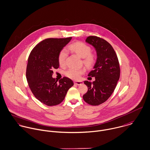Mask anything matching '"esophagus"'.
Masks as SVG:
<instances>
[{"instance_id":"1","label":"esophagus","mask_w":150,"mask_h":150,"mask_svg":"<svg viewBox=\"0 0 150 150\" xmlns=\"http://www.w3.org/2000/svg\"><path fill=\"white\" fill-rule=\"evenodd\" d=\"M74 84H76V85H81V84H83V82L81 81H74Z\"/></svg>"}]
</instances>
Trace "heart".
Masks as SVG:
<instances>
[{"mask_svg": "<svg viewBox=\"0 0 150 150\" xmlns=\"http://www.w3.org/2000/svg\"><path fill=\"white\" fill-rule=\"evenodd\" d=\"M68 49L83 57V63L87 67H91L96 61V55L91 52V47L83 42L77 41L71 44L68 46ZM67 56L66 50L63 49L60 51L58 55V62L60 66H64ZM84 72L85 70L84 69L70 68L65 72V75L70 79L77 80Z\"/></svg>", "mask_w": 150, "mask_h": 150, "instance_id": "b5f03b06", "label": "heart"}]
</instances>
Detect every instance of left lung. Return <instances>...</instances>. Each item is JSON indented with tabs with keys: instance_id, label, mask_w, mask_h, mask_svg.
<instances>
[{
	"instance_id": "obj_1",
	"label": "left lung",
	"mask_w": 150,
	"mask_h": 150,
	"mask_svg": "<svg viewBox=\"0 0 150 150\" xmlns=\"http://www.w3.org/2000/svg\"><path fill=\"white\" fill-rule=\"evenodd\" d=\"M86 41L95 48L97 59L94 69L88 75L94 77L96 80L84 81L88 91L83 98L87 103L96 106L105 102L114 91L120 77V66L115 51L106 41L89 36Z\"/></svg>"
}]
</instances>
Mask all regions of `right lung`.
Segmentation results:
<instances>
[{"label": "right lung", "mask_w": 150, "mask_h": 150, "mask_svg": "<svg viewBox=\"0 0 150 150\" xmlns=\"http://www.w3.org/2000/svg\"><path fill=\"white\" fill-rule=\"evenodd\" d=\"M71 40L48 38L38 44L31 50L26 70L28 86L35 97L48 106L60 103L73 81L66 77L57 80L52 77L53 70L59 66L58 55Z\"/></svg>", "instance_id": "1"}]
</instances>
